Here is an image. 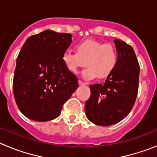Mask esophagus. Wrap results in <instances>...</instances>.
Here are the masks:
<instances>
[{
    "label": "esophagus",
    "mask_w": 157,
    "mask_h": 157,
    "mask_svg": "<svg viewBox=\"0 0 157 157\" xmlns=\"http://www.w3.org/2000/svg\"><path fill=\"white\" fill-rule=\"evenodd\" d=\"M78 84H79V85H86V83L84 82L83 81H82V80H78Z\"/></svg>",
    "instance_id": "obj_1"
}]
</instances>
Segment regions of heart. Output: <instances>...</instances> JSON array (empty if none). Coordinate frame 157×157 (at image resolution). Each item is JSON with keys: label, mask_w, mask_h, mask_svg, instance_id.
Listing matches in <instances>:
<instances>
[{"label": "heart", "mask_w": 157, "mask_h": 157, "mask_svg": "<svg viewBox=\"0 0 157 157\" xmlns=\"http://www.w3.org/2000/svg\"><path fill=\"white\" fill-rule=\"evenodd\" d=\"M61 59L70 72H76L79 67L86 65L88 68L83 71L84 77L105 79L116 69L119 54L116 47L111 44L88 39L76 45V52L65 50Z\"/></svg>", "instance_id": "heart-1"}]
</instances>
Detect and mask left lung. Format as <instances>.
<instances>
[{
    "label": "left lung",
    "instance_id": "obj_1",
    "mask_svg": "<svg viewBox=\"0 0 157 157\" xmlns=\"http://www.w3.org/2000/svg\"><path fill=\"white\" fill-rule=\"evenodd\" d=\"M119 60L105 82L90 85L91 95L86 102L87 118L94 124L110 126L130 113L138 95L140 66L130 45L115 39Z\"/></svg>",
    "mask_w": 157,
    "mask_h": 157
}]
</instances>
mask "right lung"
I'll use <instances>...</instances> for the list:
<instances>
[{
    "label": "right lung",
    "mask_w": 157,
    "mask_h": 157,
    "mask_svg": "<svg viewBox=\"0 0 157 157\" xmlns=\"http://www.w3.org/2000/svg\"><path fill=\"white\" fill-rule=\"evenodd\" d=\"M71 43V34L47 30L31 35L23 44L16 59L13 94L26 117L40 122L58 117L78 87V78L61 59Z\"/></svg>",
    "instance_id": "1"
}]
</instances>
